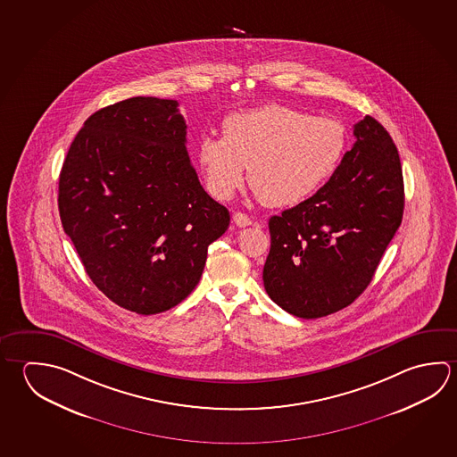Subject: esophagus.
Here are the masks:
<instances>
[{
    "instance_id": "esophagus-1",
    "label": "esophagus",
    "mask_w": 457,
    "mask_h": 457,
    "mask_svg": "<svg viewBox=\"0 0 457 457\" xmlns=\"http://www.w3.org/2000/svg\"><path fill=\"white\" fill-rule=\"evenodd\" d=\"M232 221L236 223V226H239V228H245V226L252 225V220L245 213H242V212H236L234 215H232Z\"/></svg>"
}]
</instances>
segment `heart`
Segmentation results:
<instances>
[{
	"label": "heart",
	"mask_w": 457,
	"mask_h": 457,
	"mask_svg": "<svg viewBox=\"0 0 457 457\" xmlns=\"http://www.w3.org/2000/svg\"><path fill=\"white\" fill-rule=\"evenodd\" d=\"M346 145L342 121L268 104L228 115L223 137H201L197 161L207 191L218 201L231 199L244 185L248 165V183L258 199L287 207L336 175Z\"/></svg>",
	"instance_id": "b5f03b06"
}]
</instances>
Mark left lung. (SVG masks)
<instances>
[{
  "label": "left lung",
  "mask_w": 457,
  "mask_h": 457,
  "mask_svg": "<svg viewBox=\"0 0 457 457\" xmlns=\"http://www.w3.org/2000/svg\"><path fill=\"white\" fill-rule=\"evenodd\" d=\"M336 175L310 199L270 218L266 294L303 320L328 316L366 290L400 228L404 185L396 145L370 115Z\"/></svg>",
  "instance_id": "obj_1"
}]
</instances>
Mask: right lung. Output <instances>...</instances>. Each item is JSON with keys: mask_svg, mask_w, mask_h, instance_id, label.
I'll list each match as a JSON object with an SVG mask.
<instances>
[{"mask_svg": "<svg viewBox=\"0 0 457 457\" xmlns=\"http://www.w3.org/2000/svg\"><path fill=\"white\" fill-rule=\"evenodd\" d=\"M177 101L129 97L88 117L59 177V215L89 279L129 312L177 306L229 212L204 191Z\"/></svg>", "mask_w": 457, "mask_h": 457, "instance_id": "right-lung-1", "label": "right lung"}]
</instances>
